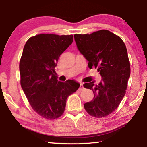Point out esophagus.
Instances as JSON below:
<instances>
[{
    "instance_id": "1",
    "label": "esophagus",
    "mask_w": 147,
    "mask_h": 147,
    "mask_svg": "<svg viewBox=\"0 0 147 147\" xmlns=\"http://www.w3.org/2000/svg\"><path fill=\"white\" fill-rule=\"evenodd\" d=\"M84 89V86H83V84L82 83H80V87H79V90L81 91L82 90V89Z\"/></svg>"
}]
</instances>
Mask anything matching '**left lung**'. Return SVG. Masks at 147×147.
<instances>
[{
	"label": "left lung",
	"mask_w": 147,
	"mask_h": 147,
	"mask_svg": "<svg viewBox=\"0 0 147 147\" xmlns=\"http://www.w3.org/2000/svg\"><path fill=\"white\" fill-rule=\"evenodd\" d=\"M74 37L89 67L97 68L102 76L98 84L93 81L84 84L94 93L93 99L84 104V108L91 116L104 117L117 108L125 95L130 76L127 49L120 37L107 30Z\"/></svg>",
	"instance_id": "8db88e82"
}]
</instances>
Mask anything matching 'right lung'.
I'll use <instances>...</instances> for the list:
<instances>
[{
  "label": "right lung",
  "mask_w": 147,
  "mask_h": 147,
  "mask_svg": "<svg viewBox=\"0 0 147 147\" xmlns=\"http://www.w3.org/2000/svg\"><path fill=\"white\" fill-rule=\"evenodd\" d=\"M73 41V35H36L26 41L20 59L22 89L32 109L49 120L63 115L67 98L80 87L73 80L58 81L55 72L59 56Z\"/></svg>",
  "instance_id": "right-lung-1"
}]
</instances>
